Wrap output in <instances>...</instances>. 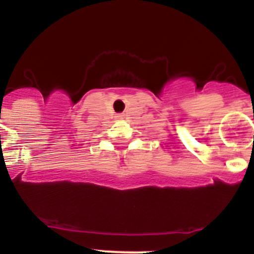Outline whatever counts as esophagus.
I'll use <instances>...</instances> for the list:
<instances>
[{"instance_id":"esophagus-1","label":"esophagus","mask_w":254,"mask_h":254,"mask_svg":"<svg viewBox=\"0 0 254 254\" xmlns=\"http://www.w3.org/2000/svg\"><path fill=\"white\" fill-rule=\"evenodd\" d=\"M119 118H123V116H122V115H120V116H119Z\"/></svg>"}]
</instances>
